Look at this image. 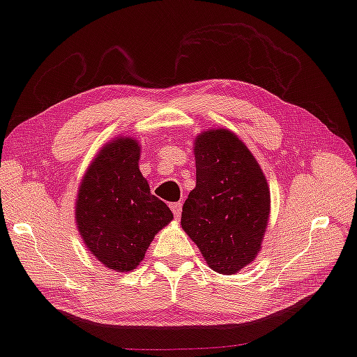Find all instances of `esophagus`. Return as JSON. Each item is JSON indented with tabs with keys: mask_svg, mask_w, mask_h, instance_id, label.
<instances>
[{
	"mask_svg": "<svg viewBox=\"0 0 357 357\" xmlns=\"http://www.w3.org/2000/svg\"><path fill=\"white\" fill-rule=\"evenodd\" d=\"M181 210H183V205H181L179 202H176V204H172V211L176 218L181 216Z\"/></svg>",
	"mask_w": 357,
	"mask_h": 357,
	"instance_id": "obj_1",
	"label": "esophagus"
}]
</instances>
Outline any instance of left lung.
I'll list each match as a JSON object with an SVG mask.
<instances>
[{
  "mask_svg": "<svg viewBox=\"0 0 357 357\" xmlns=\"http://www.w3.org/2000/svg\"><path fill=\"white\" fill-rule=\"evenodd\" d=\"M197 184L181 226L220 274H236L257 257L269 218V189L247 146L227 130L195 141Z\"/></svg>",
  "mask_w": 357,
  "mask_h": 357,
  "instance_id": "left-lung-1",
  "label": "left lung"
}]
</instances>
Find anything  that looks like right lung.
I'll return each instance as SVG.
<instances>
[{"mask_svg":"<svg viewBox=\"0 0 357 357\" xmlns=\"http://www.w3.org/2000/svg\"><path fill=\"white\" fill-rule=\"evenodd\" d=\"M141 147L130 137L105 146L82 181L77 222L100 263L126 273L144 258L155 234L173 220L167 204L151 194L137 167Z\"/></svg>","mask_w":357,"mask_h":357,"instance_id":"add662e5","label":"right lung"}]
</instances>
